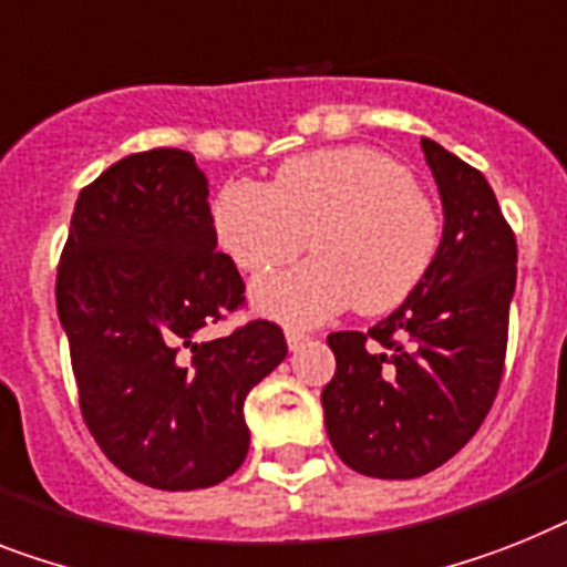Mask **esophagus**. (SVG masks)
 <instances>
[{
	"label": "esophagus",
	"mask_w": 567,
	"mask_h": 567,
	"mask_svg": "<svg viewBox=\"0 0 567 567\" xmlns=\"http://www.w3.org/2000/svg\"><path fill=\"white\" fill-rule=\"evenodd\" d=\"M303 341H310V336L303 333V330H295V327H287V344L289 350H298Z\"/></svg>",
	"instance_id": "34e87169"
}]
</instances>
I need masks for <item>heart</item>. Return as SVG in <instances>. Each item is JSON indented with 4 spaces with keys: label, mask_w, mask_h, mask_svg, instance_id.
Listing matches in <instances>:
<instances>
[{
    "label": "heart",
    "mask_w": 567,
    "mask_h": 567,
    "mask_svg": "<svg viewBox=\"0 0 567 567\" xmlns=\"http://www.w3.org/2000/svg\"><path fill=\"white\" fill-rule=\"evenodd\" d=\"M210 226L249 275L292 264L310 237L312 260L255 287L257 310L289 324H318L350 303L362 316L396 310L443 246L437 205L394 156L364 144L292 156L272 185L226 182Z\"/></svg>",
    "instance_id": "heart-1"
}]
</instances>
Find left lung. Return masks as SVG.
<instances>
[{
	"mask_svg": "<svg viewBox=\"0 0 567 567\" xmlns=\"http://www.w3.org/2000/svg\"><path fill=\"white\" fill-rule=\"evenodd\" d=\"M420 144L443 199L441 255L368 333L327 336V434L368 478H420L455 457L493 409L507 357L516 234L484 173L432 138Z\"/></svg>",
	"mask_w": 567,
	"mask_h": 567,
	"instance_id": "left-lung-1",
	"label": "left lung"
}]
</instances>
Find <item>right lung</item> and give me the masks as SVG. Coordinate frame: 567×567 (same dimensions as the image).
<instances>
[{"label":"right lung","instance_id":"obj_1","mask_svg":"<svg viewBox=\"0 0 567 567\" xmlns=\"http://www.w3.org/2000/svg\"><path fill=\"white\" fill-rule=\"evenodd\" d=\"M217 251L208 179L185 150L156 147L106 167L74 203L58 266L86 429L106 457L153 489H205L249 452L243 402L287 359L275 321L223 339L196 333L246 307Z\"/></svg>","mask_w":567,"mask_h":567}]
</instances>
